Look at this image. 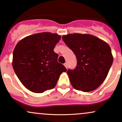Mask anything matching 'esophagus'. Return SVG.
Masks as SVG:
<instances>
[{
	"label": "esophagus",
	"instance_id": "1",
	"mask_svg": "<svg viewBox=\"0 0 122 122\" xmlns=\"http://www.w3.org/2000/svg\"><path fill=\"white\" fill-rule=\"evenodd\" d=\"M64 66H65L66 68H67V63H66L64 64Z\"/></svg>",
	"mask_w": 122,
	"mask_h": 122
}]
</instances>
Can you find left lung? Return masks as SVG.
I'll list each match as a JSON object with an SVG mask.
<instances>
[{
    "label": "left lung",
    "mask_w": 122,
    "mask_h": 122,
    "mask_svg": "<svg viewBox=\"0 0 122 122\" xmlns=\"http://www.w3.org/2000/svg\"><path fill=\"white\" fill-rule=\"evenodd\" d=\"M62 39L77 60L76 68L67 72L72 87L83 92L96 89L105 81L112 65L110 46L88 34H68L63 36Z\"/></svg>",
    "instance_id": "obj_1"
}]
</instances>
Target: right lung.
I'll return each mask as SVG.
<instances>
[{
	"label": "right lung",
	"instance_id": "1",
	"mask_svg": "<svg viewBox=\"0 0 122 122\" xmlns=\"http://www.w3.org/2000/svg\"><path fill=\"white\" fill-rule=\"evenodd\" d=\"M61 39L56 33H40L25 37L15 46L13 69L29 91L41 93L54 88L61 74L67 71L54 51Z\"/></svg>",
	"mask_w": 122,
	"mask_h": 122
}]
</instances>
